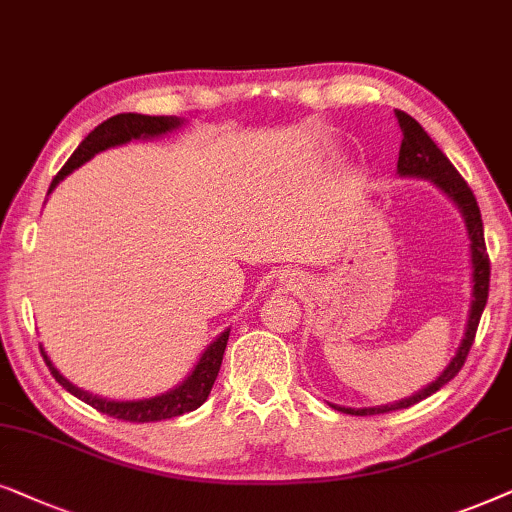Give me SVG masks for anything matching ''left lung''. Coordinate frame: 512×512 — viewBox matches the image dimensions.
Listing matches in <instances>:
<instances>
[{
    "mask_svg": "<svg viewBox=\"0 0 512 512\" xmlns=\"http://www.w3.org/2000/svg\"><path fill=\"white\" fill-rule=\"evenodd\" d=\"M395 119H398L400 131H403V142H400V154H398V173L400 175H412V177H426V180H433L442 192H445L449 199H452L456 206L461 208L463 220H466L468 227V238H470V255H473V304H470V316H468V327L466 337L452 358V363L447 365V370L440 374L438 379L433 381L431 386H426L424 391L410 395V398L400 400V403L393 405H381V407H363V410H351V407H337L339 412L356 414V417H372V414H384V412H395L405 410V407H412L426 400L428 395L440 391L442 386L449 384L459 370L466 363L470 346L475 342V332H478L482 311H485L487 297H489V274H492V267H489V255L485 245V229H482V215L478 199H475L473 189L468 187V182L463 180L459 170L454 168V163L442 154V149L435 145L417 119H412L410 114L395 109Z\"/></svg>",
    "mask_w": 512,
    "mask_h": 512,
    "instance_id": "left-lung-1",
    "label": "left lung"
}]
</instances>
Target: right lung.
Listing matches in <instances>:
<instances>
[{
    "instance_id": "obj_1",
    "label": "right lung",
    "mask_w": 512,
    "mask_h": 512,
    "mask_svg": "<svg viewBox=\"0 0 512 512\" xmlns=\"http://www.w3.org/2000/svg\"><path fill=\"white\" fill-rule=\"evenodd\" d=\"M177 126H180V119L175 117H147V114H131V112L109 117L107 121H102L100 126H95L93 131L81 140V145L74 149V154L67 159L65 166L58 170V175L53 177L49 192L51 189H56V185L65 175H70L74 168H79L81 163H86L91 156L102 152V149L124 145L128 140L154 138V135H163L173 131ZM227 339H229V330H224L222 335L208 346L206 353H203L199 360V365L194 367V372L189 374L180 386L173 388V391L156 395V398H149V400H133V403H114V400H102L98 395L81 391V388L72 386L70 381H67L56 367H53L44 349H42V356L58 384L67 388L72 395H77L79 400H84L86 405L95 407V410L107 414V417L131 421V424H147V421H163V419L180 417V414L192 412L196 407L206 403L210 388H213L217 379V372H220L224 349H227Z\"/></svg>"
}]
</instances>
